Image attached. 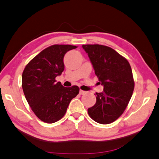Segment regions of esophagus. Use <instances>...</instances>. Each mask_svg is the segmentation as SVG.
<instances>
[{
	"label": "esophagus",
	"mask_w": 159,
	"mask_h": 159,
	"mask_svg": "<svg viewBox=\"0 0 159 159\" xmlns=\"http://www.w3.org/2000/svg\"><path fill=\"white\" fill-rule=\"evenodd\" d=\"M85 93H86L85 91H83V90H82V89H80V91H79V94H80L83 95V94H85Z\"/></svg>",
	"instance_id": "34e87169"
}]
</instances>
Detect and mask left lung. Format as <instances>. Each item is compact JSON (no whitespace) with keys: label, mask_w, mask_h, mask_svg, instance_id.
<instances>
[{"label":"left lung","mask_w":159,"mask_h":159,"mask_svg":"<svg viewBox=\"0 0 159 159\" xmlns=\"http://www.w3.org/2000/svg\"><path fill=\"white\" fill-rule=\"evenodd\" d=\"M82 47L103 85V92L96 93V104L88 108V114L98 123H111L123 113L132 96L134 81L131 66L110 47L97 44Z\"/></svg>","instance_id":"1"}]
</instances>
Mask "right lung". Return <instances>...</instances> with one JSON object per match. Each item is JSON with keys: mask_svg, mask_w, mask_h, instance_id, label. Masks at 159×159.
Returning a JSON list of instances; mask_svg holds the SVG:
<instances>
[{"mask_svg": "<svg viewBox=\"0 0 159 159\" xmlns=\"http://www.w3.org/2000/svg\"><path fill=\"white\" fill-rule=\"evenodd\" d=\"M76 46L54 45L43 49L28 63L22 74V88L32 110L40 120L53 123L66 113L71 99L79 93L76 85L65 88L56 77L65 68L63 58Z\"/></svg>", "mask_w": 159, "mask_h": 159, "instance_id": "right-lung-1", "label": "right lung"}]
</instances>
